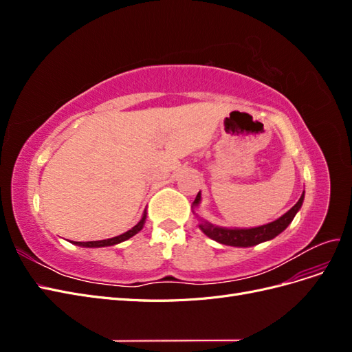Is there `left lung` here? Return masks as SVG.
<instances>
[{
  "label": "left lung",
  "instance_id": "1",
  "mask_svg": "<svg viewBox=\"0 0 352 352\" xmlns=\"http://www.w3.org/2000/svg\"><path fill=\"white\" fill-rule=\"evenodd\" d=\"M199 202H201V190L198 192L195 201L192 202V211L199 220L198 228L201 229L202 233H204V235H207L210 239L216 241L219 243H223V245L247 248V247H254V245H258L261 242H265V241H270V239L276 238L279 235V233H282L287 226H289L291 221L295 217V214L298 211H300V208L302 206L304 192H302L301 198L298 199L296 204L289 211H286L285 214L280 216L278 220L270 221V223H267V225L257 226V228H250V229L221 228V226L212 225V223L207 221L206 219L199 217L195 212V208H198Z\"/></svg>",
  "mask_w": 352,
  "mask_h": 352
}]
</instances>
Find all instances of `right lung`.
I'll return each instance as SVG.
<instances>
[{
    "label": "right lung",
    "instance_id": "1",
    "mask_svg": "<svg viewBox=\"0 0 352 352\" xmlns=\"http://www.w3.org/2000/svg\"><path fill=\"white\" fill-rule=\"evenodd\" d=\"M145 219H146V212L144 211L142 219H141L140 221H138L136 225H135L132 229H129L127 232L122 233V235H119V236L109 238V239H102V241H89V242H74V241H70V242H72V243H74V245H79V247H85V248L111 247V245H117V243H120V242H123V241H126V239H129V238L135 236L136 233L140 232V230L144 228V225H145Z\"/></svg>",
    "mask_w": 352,
    "mask_h": 352
}]
</instances>
